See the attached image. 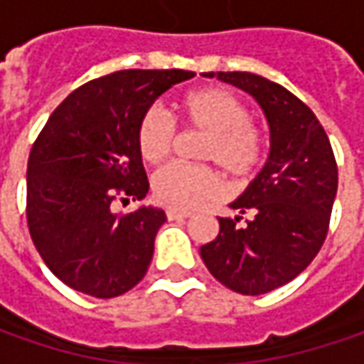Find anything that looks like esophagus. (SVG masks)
Returning <instances> with one entry per match:
<instances>
[{
  "label": "esophagus",
  "mask_w": 364,
  "mask_h": 364,
  "mask_svg": "<svg viewBox=\"0 0 364 364\" xmlns=\"http://www.w3.org/2000/svg\"><path fill=\"white\" fill-rule=\"evenodd\" d=\"M166 217L170 218V220H184V218L190 217V213H186V210H176V208H168V210H166Z\"/></svg>",
  "instance_id": "obj_1"
}]
</instances>
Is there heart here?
Masks as SVG:
<instances>
[{"label":"heart","mask_w":364,"mask_h":364,"mask_svg":"<svg viewBox=\"0 0 364 364\" xmlns=\"http://www.w3.org/2000/svg\"><path fill=\"white\" fill-rule=\"evenodd\" d=\"M184 121L206 133L200 158L218 164L237 180L255 174L265 151V135L251 123L249 109L232 92L220 87H203L180 99ZM139 156L149 164L161 161L174 144V123L151 107L141 115L135 129ZM156 200L176 210H192L217 198L223 192L220 176L208 166L170 164L158 170L151 180Z\"/></svg>","instance_id":"heart-1"}]
</instances>
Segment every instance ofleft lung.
Returning a JSON list of instances; mask_svg holds the SVG:
<instances>
[{
  "mask_svg": "<svg viewBox=\"0 0 364 364\" xmlns=\"http://www.w3.org/2000/svg\"><path fill=\"white\" fill-rule=\"evenodd\" d=\"M249 92L269 125V156L231 203L241 218H218L215 241L200 247L208 272L243 296H261L298 277L326 239L338 168L312 109L282 85L253 73H203Z\"/></svg>",
  "mask_w": 364,
  "mask_h": 364,
  "instance_id": "8db88e82",
  "label": "left lung"
}]
</instances>
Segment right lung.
Listing matches in <instances>:
<instances>
[{
	"label": "right lung",
	"mask_w": 364,
	"mask_h": 364,
	"mask_svg": "<svg viewBox=\"0 0 364 364\" xmlns=\"http://www.w3.org/2000/svg\"><path fill=\"white\" fill-rule=\"evenodd\" d=\"M190 70H119L78 87L54 109L28 160V229L48 269L92 298L137 286L166 223L156 206L117 215L113 203L146 198L149 182L135 129L154 101Z\"/></svg>",
	"instance_id": "right-lung-1"
}]
</instances>
